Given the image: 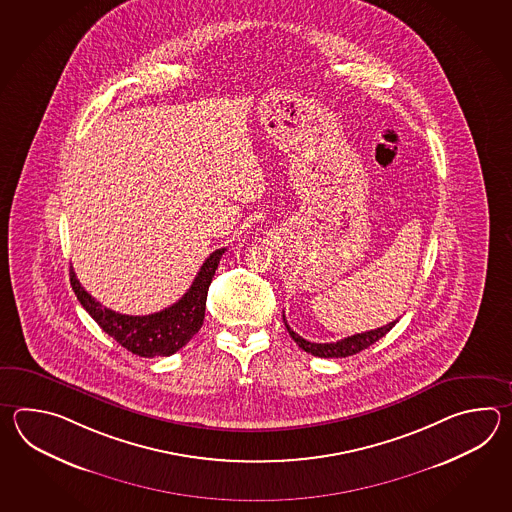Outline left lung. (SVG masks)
Segmentation results:
<instances>
[{
  "label": "left lung",
  "instance_id": "obj_1",
  "mask_svg": "<svg viewBox=\"0 0 512 512\" xmlns=\"http://www.w3.org/2000/svg\"><path fill=\"white\" fill-rule=\"evenodd\" d=\"M283 324L287 327V331H289V335H291L294 342L307 353H311L315 357H322V359H342V357H349V355H357L362 349L370 348L371 344H375L379 338L384 337L397 324V320L386 324V326L364 331V333H357L353 337L342 338L337 342H326V344L309 342V340L300 337L298 333H294L293 329L287 324L285 316H283Z\"/></svg>",
  "mask_w": 512,
  "mask_h": 512
}]
</instances>
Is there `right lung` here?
<instances>
[{
	"label": "right lung",
	"mask_w": 512,
	"mask_h": 512,
	"mask_svg": "<svg viewBox=\"0 0 512 512\" xmlns=\"http://www.w3.org/2000/svg\"><path fill=\"white\" fill-rule=\"evenodd\" d=\"M227 249H218L208 256L196 280L190 285L185 296L159 313L144 316L120 315L97 302L77 280L71 269V287L77 294L78 302L91 318L102 327L109 337L117 340L122 348L139 357H170L175 351L186 346L196 335L205 320L208 285L212 282L219 260Z\"/></svg>",
	"instance_id": "1"
}]
</instances>
